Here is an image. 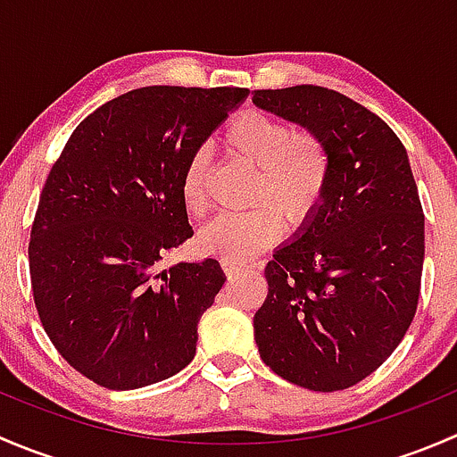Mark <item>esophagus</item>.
I'll return each mask as SVG.
<instances>
[{"label": "esophagus", "instance_id": "esophagus-1", "mask_svg": "<svg viewBox=\"0 0 457 457\" xmlns=\"http://www.w3.org/2000/svg\"><path fill=\"white\" fill-rule=\"evenodd\" d=\"M243 270H247L245 265H243V262H234V261H223V271L228 276H234V274H238V271H243Z\"/></svg>", "mask_w": 457, "mask_h": 457}]
</instances>
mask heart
Wrapping results in <instances>:
<instances>
[{
    "label": "heart",
    "mask_w": 457,
    "mask_h": 457,
    "mask_svg": "<svg viewBox=\"0 0 457 457\" xmlns=\"http://www.w3.org/2000/svg\"><path fill=\"white\" fill-rule=\"evenodd\" d=\"M225 154L232 161L258 170L250 214L219 216L199 234L205 254L241 262L274 245L283 234L276 212L289 223H303L314 214L325 196L331 174L327 143L312 130H292L280 119L258 110H247L225 126ZM212 159L205 147L187 156L181 172L183 207L192 216H203L210 207Z\"/></svg>",
    "instance_id": "obj_1"
}]
</instances>
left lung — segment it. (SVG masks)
I'll return each instance as SVG.
<instances>
[{"label": "left lung", "instance_id": "obj_1", "mask_svg": "<svg viewBox=\"0 0 457 457\" xmlns=\"http://www.w3.org/2000/svg\"><path fill=\"white\" fill-rule=\"evenodd\" d=\"M261 110L329 147L325 196L267 262L254 314L262 362L312 391H340L391 356L416 316L425 214L407 150L378 114L322 86L254 90Z\"/></svg>", "mask_w": 457, "mask_h": 457}]
</instances>
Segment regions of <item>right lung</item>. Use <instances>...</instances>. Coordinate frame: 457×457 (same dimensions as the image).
<instances>
[{"label":"right lung","instance_id":"1","mask_svg":"<svg viewBox=\"0 0 457 457\" xmlns=\"http://www.w3.org/2000/svg\"><path fill=\"white\" fill-rule=\"evenodd\" d=\"M247 96L245 87L147 86L87 114L54 161L30 229L39 320L63 361L114 391L179 373L223 287L219 261L177 262L192 237L187 156Z\"/></svg>","mask_w":457,"mask_h":457}]
</instances>
